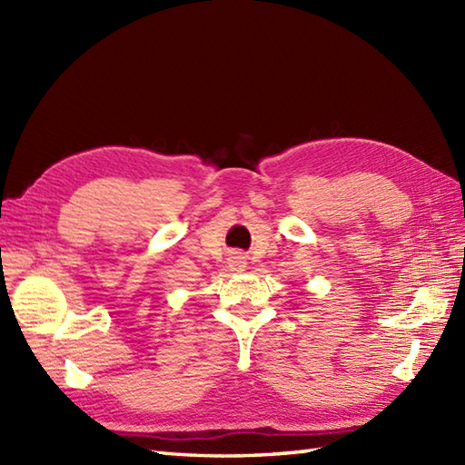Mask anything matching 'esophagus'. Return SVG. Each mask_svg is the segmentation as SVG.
Returning <instances> with one entry per match:
<instances>
[{
    "label": "esophagus",
    "instance_id": "obj_1",
    "mask_svg": "<svg viewBox=\"0 0 465 465\" xmlns=\"http://www.w3.org/2000/svg\"><path fill=\"white\" fill-rule=\"evenodd\" d=\"M230 268H232V270H235V272L243 270V268H245V258H243V255H240V253H233L232 258H230Z\"/></svg>",
    "mask_w": 465,
    "mask_h": 465
}]
</instances>
